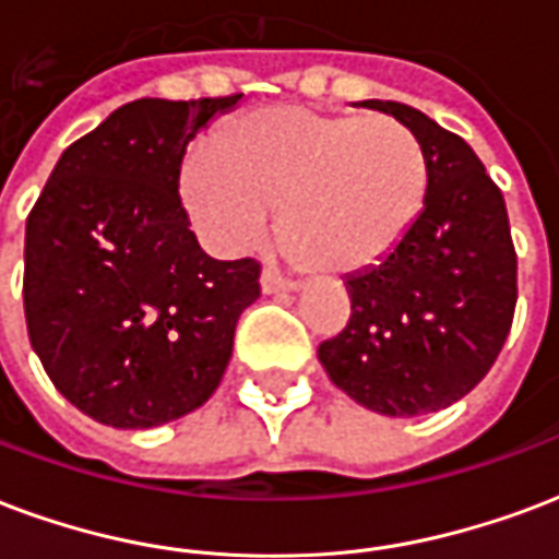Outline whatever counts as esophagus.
<instances>
[{"label":"esophagus","mask_w":559,"mask_h":559,"mask_svg":"<svg viewBox=\"0 0 559 559\" xmlns=\"http://www.w3.org/2000/svg\"><path fill=\"white\" fill-rule=\"evenodd\" d=\"M260 287H263V293H293V290H299V281L284 278V275L275 272V269H263V275H260Z\"/></svg>","instance_id":"esophagus-1"}]
</instances>
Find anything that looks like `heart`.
<instances>
[{"label": "heart", "mask_w": 559, "mask_h": 559, "mask_svg": "<svg viewBox=\"0 0 559 559\" xmlns=\"http://www.w3.org/2000/svg\"><path fill=\"white\" fill-rule=\"evenodd\" d=\"M427 186V151L406 123L308 106L248 115L180 177L198 230L216 248H251L281 206V237L325 272L388 258L412 234Z\"/></svg>", "instance_id": "1"}]
</instances>
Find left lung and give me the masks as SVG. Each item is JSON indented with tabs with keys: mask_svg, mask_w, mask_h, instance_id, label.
<instances>
[{
	"mask_svg": "<svg viewBox=\"0 0 559 559\" xmlns=\"http://www.w3.org/2000/svg\"><path fill=\"white\" fill-rule=\"evenodd\" d=\"M415 132L429 186L412 234L346 284L353 313L320 361L370 412L415 417L453 406L503 349L519 299V260L503 195L456 132L406 103L367 100Z\"/></svg>",
	"mask_w": 559,
	"mask_h": 559,
	"instance_id": "1",
	"label": "left lung"
}]
</instances>
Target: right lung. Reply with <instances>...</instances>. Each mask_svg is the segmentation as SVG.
Wrapping results in <instances>:
<instances>
[{
  "label": "right lung",
  "mask_w": 559,
  "mask_h": 559,
  "mask_svg": "<svg viewBox=\"0 0 559 559\" xmlns=\"http://www.w3.org/2000/svg\"><path fill=\"white\" fill-rule=\"evenodd\" d=\"M242 94L142 97L73 142L26 222L32 349L73 406L151 429L213 396L260 263L213 260L189 230L180 165L198 130Z\"/></svg>",
  "instance_id": "obj_1"
}]
</instances>
